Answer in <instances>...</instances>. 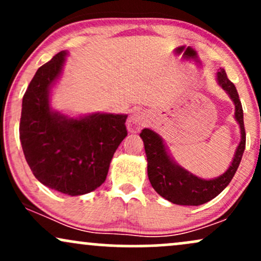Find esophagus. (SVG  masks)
<instances>
[{"instance_id":"obj_1","label":"esophagus","mask_w":261,"mask_h":261,"mask_svg":"<svg viewBox=\"0 0 261 261\" xmlns=\"http://www.w3.org/2000/svg\"><path fill=\"white\" fill-rule=\"evenodd\" d=\"M147 115H146L143 112H140V110H137V112H135L131 114L130 118L127 119V130L130 131V133H137V131H140L141 128L145 127L146 124H147Z\"/></svg>"}]
</instances>
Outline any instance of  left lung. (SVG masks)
I'll return each mask as SVG.
<instances>
[{"instance_id":"1","label":"left lung","mask_w":261,"mask_h":261,"mask_svg":"<svg viewBox=\"0 0 261 261\" xmlns=\"http://www.w3.org/2000/svg\"><path fill=\"white\" fill-rule=\"evenodd\" d=\"M217 81L234 103V118L241 128V142L236 149L232 163L222 175L206 180L191 174L173 161L160 135L149 128H143L140 134L147 155V174L151 185L162 197L175 205L199 206L215 199L232 180L242 161L245 148V128L238 92L236 86L227 79L223 68H220L217 72Z\"/></svg>"}]
</instances>
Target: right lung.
<instances>
[{
  "label": "right lung",
  "instance_id": "right-lung-1",
  "mask_svg": "<svg viewBox=\"0 0 261 261\" xmlns=\"http://www.w3.org/2000/svg\"><path fill=\"white\" fill-rule=\"evenodd\" d=\"M66 55L56 54L29 83L23 97L19 139L27 163L41 184L79 196L106 181L113 155L127 136V115L95 113L70 118L53 110L50 92Z\"/></svg>",
  "mask_w": 261,
  "mask_h": 261
}]
</instances>
